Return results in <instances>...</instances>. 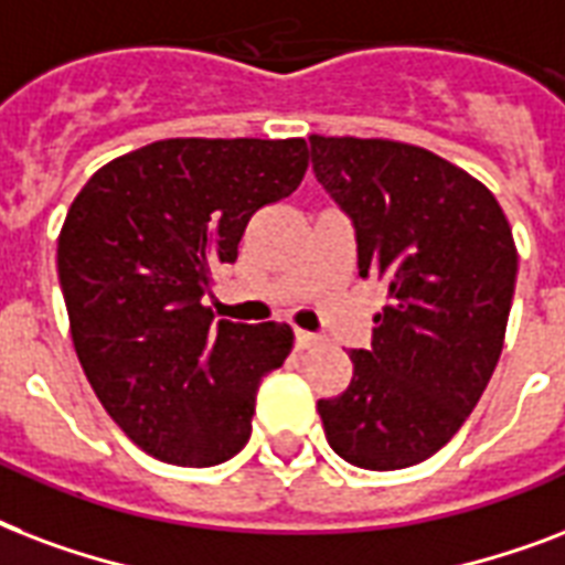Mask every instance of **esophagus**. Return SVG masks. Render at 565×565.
Listing matches in <instances>:
<instances>
[{
    "label": "esophagus",
    "mask_w": 565,
    "mask_h": 565,
    "mask_svg": "<svg viewBox=\"0 0 565 565\" xmlns=\"http://www.w3.org/2000/svg\"><path fill=\"white\" fill-rule=\"evenodd\" d=\"M321 342L315 332H306V330H297L295 332V348L297 351H309V348H315V344Z\"/></svg>",
    "instance_id": "esophagus-1"
}]
</instances>
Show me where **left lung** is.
I'll return each mask as SVG.
<instances>
[{
  "label": "left lung",
  "instance_id": "left-lung-1",
  "mask_svg": "<svg viewBox=\"0 0 565 565\" xmlns=\"http://www.w3.org/2000/svg\"><path fill=\"white\" fill-rule=\"evenodd\" d=\"M312 168L353 217L360 277L386 286L351 386L318 401L330 448L395 471L427 460L478 406L513 303V230L495 194L415 143L309 135Z\"/></svg>",
  "mask_w": 565,
  "mask_h": 565
}]
</instances>
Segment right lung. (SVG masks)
Here are the masks:
<instances>
[{
    "label": "right lung",
    "mask_w": 565,
    "mask_h": 565,
    "mask_svg": "<svg viewBox=\"0 0 565 565\" xmlns=\"http://www.w3.org/2000/svg\"><path fill=\"white\" fill-rule=\"evenodd\" d=\"M309 168L303 138H164L87 179L58 235L70 335L105 413L150 457L205 469L253 430L288 323H212V270Z\"/></svg>",
    "instance_id": "obj_1"
}]
</instances>
